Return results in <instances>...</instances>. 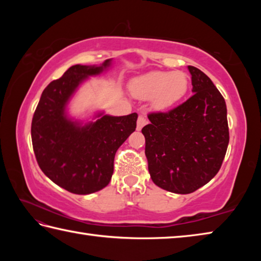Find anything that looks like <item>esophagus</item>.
Wrapping results in <instances>:
<instances>
[{"instance_id": "1", "label": "esophagus", "mask_w": 261, "mask_h": 261, "mask_svg": "<svg viewBox=\"0 0 261 261\" xmlns=\"http://www.w3.org/2000/svg\"><path fill=\"white\" fill-rule=\"evenodd\" d=\"M146 123H147L146 118H145L144 116H141V115H139L138 121H137V129L141 130V129H143L144 125H146Z\"/></svg>"}]
</instances>
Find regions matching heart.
<instances>
[{"label": "heart", "mask_w": 261, "mask_h": 261, "mask_svg": "<svg viewBox=\"0 0 261 261\" xmlns=\"http://www.w3.org/2000/svg\"><path fill=\"white\" fill-rule=\"evenodd\" d=\"M189 77L182 71H153L132 79L130 91L143 100L151 99L158 110L173 107L187 94Z\"/></svg>", "instance_id": "heart-1"}]
</instances>
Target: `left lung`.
Masks as SVG:
<instances>
[{"label":"left lung","instance_id":"left-lung-1","mask_svg":"<svg viewBox=\"0 0 261 261\" xmlns=\"http://www.w3.org/2000/svg\"><path fill=\"white\" fill-rule=\"evenodd\" d=\"M193 95L167 113L148 114L141 132L154 184L188 194L218 174L229 144L227 106L213 82L189 65Z\"/></svg>","mask_w":261,"mask_h":261}]
</instances>
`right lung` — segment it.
Here are the masks:
<instances>
[{
  "label": "right lung",
  "mask_w": 261,
  "mask_h": 261,
  "mask_svg": "<svg viewBox=\"0 0 261 261\" xmlns=\"http://www.w3.org/2000/svg\"><path fill=\"white\" fill-rule=\"evenodd\" d=\"M76 64L43 90L35 109L31 136L38 165L48 178L74 194H90L109 184L118 147L136 130L137 113L109 116L99 113L84 126L68 118L65 107L87 77L110 65Z\"/></svg>",
  "instance_id": "right-lung-1"
}]
</instances>
